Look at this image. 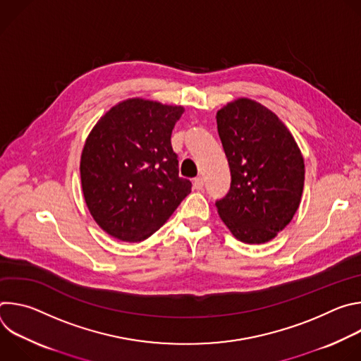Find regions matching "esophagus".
<instances>
[{"label":"esophagus","mask_w":361,"mask_h":361,"mask_svg":"<svg viewBox=\"0 0 361 361\" xmlns=\"http://www.w3.org/2000/svg\"><path fill=\"white\" fill-rule=\"evenodd\" d=\"M192 185H194V188H195V190H201V188H202V185H204L202 178H201V177H195V178H194V181H192Z\"/></svg>","instance_id":"34e87169"}]
</instances>
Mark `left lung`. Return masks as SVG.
Returning a JSON list of instances; mask_svg holds the SVG:
<instances>
[{"instance_id":"8db88e82","label":"left lung","mask_w":361,"mask_h":361,"mask_svg":"<svg viewBox=\"0 0 361 361\" xmlns=\"http://www.w3.org/2000/svg\"><path fill=\"white\" fill-rule=\"evenodd\" d=\"M216 118L231 173L228 192L216 201L219 214L240 241L267 243L300 205L304 160L298 145L274 113L248 98L230 102Z\"/></svg>"}]
</instances>
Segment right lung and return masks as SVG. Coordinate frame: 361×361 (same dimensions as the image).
<instances>
[{
  "label": "right lung",
  "instance_id": "add662e5",
  "mask_svg": "<svg viewBox=\"0 0 361 361\" xmlns=\"http://www.w3.org/2000/svg\"><path fill=\"white\" fill-rule=\"evenodd\" d=\"M183 113V107L133 98L113 107L90 133L80 164L82 192L91 216L110 235L145 240L191 192L171 147Z\"/></svg>",
  "mask_w": 361,
  "mask_h": 361
}]
</instances>
